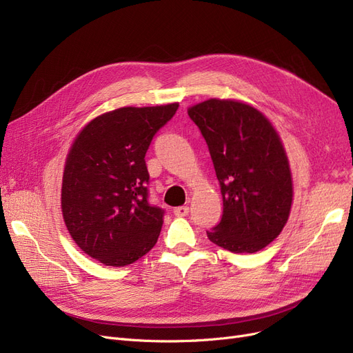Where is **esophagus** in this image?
Here are the masks:
<instances>
[{"label":"esophagus","mask_w":353,"mask_h":353,"mask_svg":"<svg viewBox=\"0 0 353 353\" xmlns=\"http://www.w3.org/2000/svg\"><path fill=\"white\" fill-rule=\"evenodd\" d=\"M188 212H190V208H188V206H178V208H175V209H174V215H175V216H178V218H181V216H187V215H188Z\"/></svg>","instance_id":"esophagus-1"}]
</instances>
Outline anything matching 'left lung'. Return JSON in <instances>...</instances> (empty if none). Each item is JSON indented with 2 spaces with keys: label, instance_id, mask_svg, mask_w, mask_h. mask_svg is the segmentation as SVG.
I'll return each mask as SVG.
<instances>
[{
  "label": "left lung",
  "instance_id": "1",
  "mask_svg": "<svg viewBox=\"0 0 353 353\" xmlns=\"http://www.w3.org/2000/svg\"><path fill=\"white\" fill-rule=\"evenodd\" d=\"M205 137L221 185L223 213L208 231L232 253H254L280 236L290 216L293 181L281 138L262 112L239 100L188 108Z\"/></svg>",
  "mask_w": 353,
  "mask_h": 353
}]
</instances>
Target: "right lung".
I'll list each match as a JSON object with an SVG mask.
<instances>
[{
  "label": "right lung",
  "mask_w": 353,
  "mask_h": 353,
  "mask_svg": "<svg viewBox=\"0 0 353 353\" xmlns=\"http://www.w3.org/2000/svg\"><path fill=\"white\" fill-rule=\"evenodd\" d=\"M178 103L121 108L85 125L66 156L61 213L78 248L105 266L134 263L153 249L163 210L148 203L145 153Z\"/></svg>",
  "instance_id": "1"
}]
</instances>
